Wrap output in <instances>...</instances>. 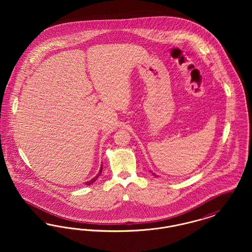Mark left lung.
<instances>
[{
  "label": "left lung",
  "instance_id": "8db88e82",
  "mask_svg": "<svg viewBox=\"0 0 252 252\" xmlns=\"http://www.w3.org/2000/svg\"><path fill=\"white\" fill-rule=\"evenodd\" d=\"M152 175H154V176H156V177H157V175H155V174H154V173H152Z\"/></svg>",
  "mask_w": 252,
  "mask_h": 252
}]
</instances>
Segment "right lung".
Masks as SVG:
<instances>
[{"instance_id": "obj_1", "label": "right lung", "mask_w": 252, "mask_h": 252, "mask_svg": "<svg viewBox=\"0 0 252 252\" xmlns=\"http://www.w3.org/2000/svg\"><path fill=\"white\" fill-rule=\"evenodd\" d=\"M102 170H103V166L101 165V168H100V170H99V173H98V175L95 176L94 179H92V180H90V181H87V182H85V184H87V185H91V184H93L94 181H96V180L99 178V176L101 175V173H102Z\"/></svg>"}]
</instances>
